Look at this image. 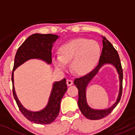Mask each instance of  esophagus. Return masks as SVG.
<instances>
[{"label":"esophagus","instance_id":"34e87169","mask_svg":"<svg viewBox=\"0 0 135 135\" xmlns=\"http://www.w3.org/2000/svg\"><path fill=\"white\" fill-rule=\"evenodd\" d=\"M66 84L68 86H70L73 84V81L72 80H70V79H67L66 80Z\"/></svg>","mask_w":135,"mask_h":135}]
</instances>
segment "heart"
<instances>
[{
    "label": "heart",
    "instance_id": "obj_1",
    "mask_svg": "<svg viewBox=\"0 0 135 135\" xmlns=\"http://www.w3.org/2000/svg\"><path fill=\"white\" fill-rule=\"evenodd\" d=\"M59 56L52 58V62L58 70H64L70 62L72 71L79 75L90 72L99 58L100 49L97 42L84 38L75 39L60 46Z\"/></svg>",
    "mask_w": 135,
    "mask_h": 135
}]
</instances>
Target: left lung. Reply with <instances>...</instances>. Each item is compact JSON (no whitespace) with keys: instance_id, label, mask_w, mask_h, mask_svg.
<instances>
[{"instance_id":"1","label":"left lung","mask_w":135,"mask_h":135,"mask_svg":"<svg viewBox=\"0 0 135 135\" xmlns=\"http://www.w3.org/2000/svg\"><path fill=\"white\" fill-rule=\"evenodd\" d=\"M103 47L100 55L98 65L93 70L85 75L84 77L77 78L74 80V83L76 85L79 90V100L78 105L81 113L87 118L89 119L97 120L102 119L108 116L111 113L116 105L119 103L122 95L123 90V69L121 66L119 55L118 51L113 46V45L105 38L103 37ZM105 64H111L116 68L119 74L120 79V91L117 100L114 105L109 108L105 110H94L90 108L86 103V88L88 84L97 73L99 69Z\"/></svg>"}]
</instances>
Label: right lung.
I'll return each mask as SVG.
<instances>
[{"label": "right lung", "instance_id": "1", "mask_svg": "<svg viewBox=\"0 0 135 135\" xmlns=\"http://www.w3.org/2000/svg\"><path fill=\"white\" fill-rule=\"evenodd\" d=\"M58 36L52 34H34L29 36L18 48L14 59L12 73V93L21 113L27 119L36 124H48L55 121L59 114L60 103L67 90L66 79L54 82L48 104L43 110L37 112L28 111L21 104L14 87V71L30 59H40L48 64L52 62L51 50L53 44L57 40Z\"/></svg>", "mask_w": 135, "mask_h": 135}]
</instances>
